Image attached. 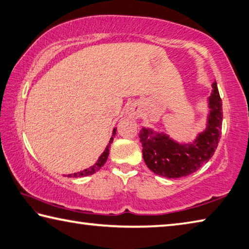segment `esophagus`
Wrapping results in <instances>:
<instances>
[{"instance_id": "esophagus-1", "label": "esophagus", "mask_w": 249, "mask_h": 249, "mask_svg": "<svg viewBox=\"0 0 249 249\" xmlns=\"http://www.w3.org/2000/svg\"><path fill=\"white\" fill-rule=\"evenodd\" d=\"M128 114H130L132 116H138V114H139V109H138L137 107H135V106L130 107L129 109H128Z\"/></svg>"}]
</instances>
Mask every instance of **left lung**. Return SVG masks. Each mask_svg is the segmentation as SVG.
<instances>
[{
	"label": "left lung",
	"instance_id": "8db88e82",
	"mask_svg": "<svg viewBox=\"0 0 249 249\" xmlns=\"http://www.w3.org/2000/svg\"><path fill=\"white\" fill-rule=\"evenodd\" d=\"M212 88L207 128L194 142L180 144L166 135L153 133L151 129L140 130L143 160L153 173L168 178H183L199 170L213 156L221 138L223 112L215 81Z\"/></svg>",
	"mask_w": 249,
	"mask_h": 249
}]
</instances>
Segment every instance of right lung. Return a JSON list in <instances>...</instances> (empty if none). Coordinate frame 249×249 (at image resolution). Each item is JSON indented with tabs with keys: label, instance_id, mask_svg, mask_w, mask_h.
Returning a JSON list of instances; mask_svg holds the SVG:
<instances>
[{
	"label": "right lung",
	"instance_id": "1",
	"mask_svg": "<svg viewBox=\"0 0 249 249\" xmlns=\"http://www.w3.org/2000/svg\"><path fill=\"white\" fill-rule=\"evenodd\" d=\"M115 134H116V128L113 129V135H112V137L110 139V142H109V144H107V147L106 148V150L103 151V153L100 156V158H99V160L97 161L96 164L92 165L91 168L86 169V170L81 171V172H78V173L71 174V175H69V178H84V176L91 175V174L94 173V172H97L98 170H100L101 166H103V164L106 163V161L107 159V156H109V148L111 146V142H113V139H114V137H115Z\"/></svg>",
	"mask_w": 249,
	"mask_h": 249
}]
</instances>
